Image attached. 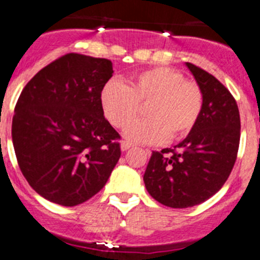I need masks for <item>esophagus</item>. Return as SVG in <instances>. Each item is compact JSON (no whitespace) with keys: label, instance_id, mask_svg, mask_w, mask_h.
Wrapping results in <instances>:
<instances>
[{"label":"esophagus","instance_id":"obj_1","mask_svg":"<svg viewBox=\"0 0 260 260\" xmlns=\"http://www.w3.org/2000/svg\"><path fill=\"white\" fill-rule=\"evenodd\" d=\"M131 147H133V145L131 144V142H128V141H121V144H120V149H121V151H127V150H129Z\"/></svg>","mask_w":260,"mask_h":260}]
</instances>
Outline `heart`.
<instances>
[{"label": "heart", "instance_id": "heart-1", "mask_svg": "<svg viewBox=\"0 0 260 260\" xmlns=\"http://www.w3.org/2000/svg\"><path fill=\"white\" fill-rule=\"evenodd\" d=\"M102 111L114 127L132 120L140 105H146V119L125 127L124 137L137 144H158L165 139L177 140L197 124L202 111L200 85L184 80V75L170 67H156L135 75L127 85L119 80L105 84L100 95Z\"/></svg>", "mask_w": 260, "mask_h": 260}]
</instances>
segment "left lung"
<instances>
[{"label": "left lung", "instance_id": "8db88e82", "mask_svg": "<svg viewBox=\"0 0 260 260\" xmlns=\"http://www.w3.org/2000/svg\"><path fill=\"white\" fill-rule=\"evenodd\" d=\"M203 95L200 119L174 149L153 151L144 175L146 190L162 205L186 209L220 190L231 175L240 145L236 100L209 72L185 63Z\"/></svg>", "mask_w": 260, "mask_h": 260}]
</instances>
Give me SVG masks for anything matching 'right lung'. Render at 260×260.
<instances>
[{"label": "right lung", "mask_w": 260, "mask_h": 260, "mask_svg": "<svg viewBox=\"0 0 260 260\" xmlns=\"http://www.w3.org/2000/svg\"><path fill=\"white\" fill-rule=\"evenodd\" d=\"M113 74L111 60L70 53L37 72L20 93L14 150L23 176L45 200L67 207L85 202L118 163L120 136L100 101Z\"/></svg>", "instance_id": "right-lung-1"}]
</instances>
